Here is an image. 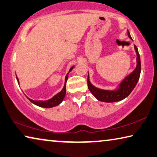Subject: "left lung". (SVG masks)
<instances>
[{
  "instance_id": "8db88e82",
  "label": "left lung",
  "mask_w": 157,
  "mask_h": 157,
  "mask_svg": "<svg viewBox=\"0 0 157 157\" xmlns=\"http://www.w3.org/2000/svg\"><path fill=\"white\" fill-rule=\"evenodd\" d=\"M128 36L131 39V35L129 31H128ZM134 48L137 54V66L136 69L129 74L127 77L123 79L120 84L119 85V87L116 90H104V89H98L94 86L89 81V77L88 75L87 78V84L88 88L92 94L95 96V98L98 99V101L105 102V103H113L121 101L126 98L129 94L131 93V91L135 88L136 85L138 83L140 78V75L141 71V63H140V54L138 53V48L136 45H134Z\"/></svg>"
}]
</instances>
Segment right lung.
<instances>
[{"label": "right lung", "instance_id": "1", "mask_svg": "<svg viewBox=\"0 0 157 157\" xmlns=\"http://www.w3.org/2000/svg\"><path fill=\"white\" fill-rule=\"evenodd\" d=\"M73 68H74V66L71 68L68 74L66 75V78H65V84H64V86H63V89H62L60 92H59L58 94H56L55 96L52 97V98L49 99V100H47V101H33V100H32V99H30L29 98H28L29 100L31 101L32 103H33V104H35V105H38L39 107H42V108H52V107H55L56 105H59V104H60L61 102L63 101L64 97H65V96H66V84L67 79H68V75L70 72L73 70ZM17 82H18V84H19V79L17 77Z\"/></svg>", "mask_w": 157, "mask_h": 157}]
</instances>
